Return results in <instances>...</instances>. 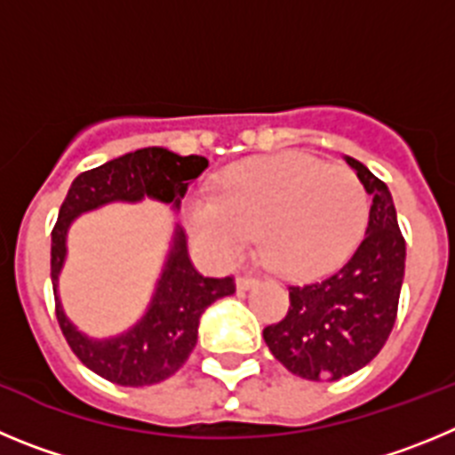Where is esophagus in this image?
Masks as SVG:
<instances>
[{"label": "esophagus", "instance_id": "34e87169", "mask_svg": "<svg viewBox=\"0 0 455 455\" xmlns=\"http://www.w3.org/2000/svg\"><path fill=\"white\" fill-rule=\"evenodd\" d=\"M237 290H251L253 285L258 283L256 276H249V274H244V276H237Z\"/></svg>", "mask_w": 455, "mask_h": 455}]
</instances>
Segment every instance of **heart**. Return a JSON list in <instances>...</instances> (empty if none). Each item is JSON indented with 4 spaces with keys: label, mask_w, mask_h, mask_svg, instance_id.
Here are the masks:
<instances>
[{
    "label": "heart",
    "mask_w": 455,
    "mask_h": 455,
    "mask_svg": "<svg viewBox=\"0 0 455 455\" xmlns=\"http://www.w3.org/2000/svg\"><path fill=\"white\" fill-rule=\"evenodd\" d=\"M370 197L349 167L297 151L237 163L215 197L183 206L192 243L233 263L253 233L265 263L285 276H313L345 260L363 237Z\"/></svg>",
    "instance_id": "heart-1"
}]
</instances>
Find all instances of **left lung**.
Returning <instances> with one entry per match:
<instances>
[{
	"label": "left lung",
	"mask_w": 455,
	"mask_h": 455,
	"mask_svg": "<svg viewBox=\"0 0 455 455\" xmlns=\"http://www.w3.org/2000/svg\"><path fill=\"white\" fill-rule=\"evenodd\" d=\"M345 161L371 195L365 237L342 267L290 285L288 313L263 331L274 358L308 380L354 374L383 349L395 326L406 269V243L390 190L360 161Z\"/></svg>",
	"instance_id": "obj_1"
}]
</instances>
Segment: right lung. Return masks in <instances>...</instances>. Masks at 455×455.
<instances>
[{"label":"right lung","instance_id":"1","mask_svg":"<svg viewBox=\"0 0 455 455\" xmlns=\"http://www.w3.org/2000/svg\"><path fill=\"white\" fill-rule=\"evenodd\" d=\"M208 167L204 156H179L165 147H145L88 170L72 181L52 231V285L56 317L68 345L88 370L126 387L154 386L170 379L197 345L204 310L235 292L233 278L204 276L188 256L186 233L179 224L170 237L161 276L149 306L136 324L108 338H92L65 315L59 276L68 258V233L76 218L108 204L154 199L177 212L188 186Z\"/></svg>","mask_w":455,"mask_h":455}]
</instances>
